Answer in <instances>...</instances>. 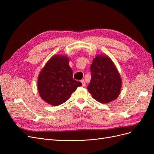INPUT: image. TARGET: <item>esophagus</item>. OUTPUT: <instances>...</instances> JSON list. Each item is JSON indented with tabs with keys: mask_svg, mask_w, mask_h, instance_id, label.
Returning a JSON list of instances; mask_svg holds the SVG:
<instances>
[{
	"mask_svg": "<svg viewBox=\"0 0 154 154\" xmlns=\"http://www.w3.org/2000/svg\"><path fill=\"white\" fill-rule=\"evenodd\" d=\"M81 82H82V84L83 87H85L86 85V83H85V82L84 80H82Z\"/></svg>",
	"mask_w": 154,
	"mask_h": 154,
	"instance_id": "1",
	"label": "esophagus"
}]
</instances>
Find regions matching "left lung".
I'll return each instance as SVG.
<instances>
[{"label": "left lung", "instance_id": "1", "mask_svg": "<svg viewBox=\"0 0 154 154\" xmlns=\"http://www.w3.org/2000/svg\"><path fill=\"white\" fill-rule=\"evenodd\" d=\"M91 80L87 89L101 103H107L119 96L122 80L115 64L108 56L98 54L91 66Z\"/></svg>", "mask_w": 154, "mask_h": 154}]
</instances>
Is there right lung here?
<instances>
[{
    "mask_svg": "<svg viewBox=\"0 0 154 154\" xmlns=\"http://www.w3.org/2000/svg\"><path fill=\"white\" fill-rule=\"evenodd\" d=\"M69 59L66 55L51 57L40 71L37 88L40 97L46 103L58 106L67 101L82 83L74 80Z\"/></svg>",
    "mask_w": 154,
    "mask_h": 154,
    "instance_id": "right-lung-1",
    "label": "right lung"
}]
</instances>
